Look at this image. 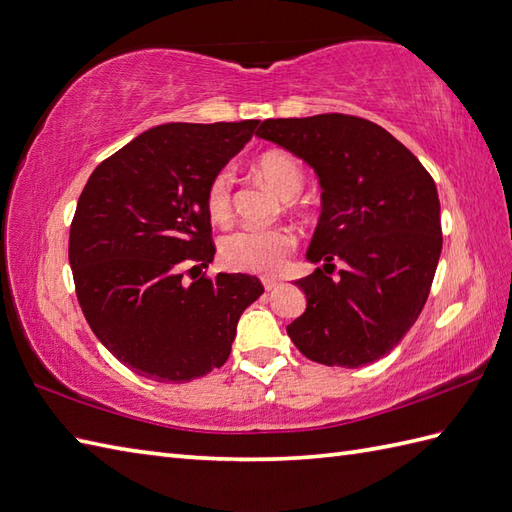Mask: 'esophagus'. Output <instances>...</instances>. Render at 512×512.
<instances>
[{
	"label": "esophagus",
	"mask_w": 512,
	"mask_h": 512,
	"mask_svg": "<svg viewBox=\"0 0 512 512\" xmlns=\"http://www.w3.org/2000/svg\"><path fill=\"white\" fill-rule=\"evenodd\" d=\"M264 281V288L268 290V292H272V290H277L279 285H281V281H277V279H270V277H266V279H261Z\"/></svg>",
	"instance_id": "34e87169"
}]
</instances>
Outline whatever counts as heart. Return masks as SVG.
I'll return each instance as SVG.
<instances>
[{"label":"heart","mask_w":512,"mask_h":512,"mask_svg":"<svg viewBox=\"0 0 512 512\" xmlns=\"http://www.w3.org/2000/svg\"><path fill=\"white\" fill-rule=\"evenodd\" d=\"M257 172L275 189L281 198H294L305 185L303 165L292 154L272 150L257 161ZM233 202V172L220 170L211 178L207 189V211L213 222H227L231 218ZM294 237L285 229H237L222 237L218 255L220 264L237 272H261L272 275L285 264L292 251Z\"/></svg>","instance_id":"b5f03b06"}]
</instances>
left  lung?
I'll use <instances>...</instances> for the list:
<instances>
[{"label": "left lung", "mask_w": 512, "mask_h": 512, "mask_svg": "<svg viewBox=\"0 0 512 512\" xmlns=\"http://www.w3.org/2000/svg\"><path fill=\"white\" fill-rule=\"evenodd\" d=\"M257 135L318 176L323 209L307 261L347 264L338 281L320 268L296 281L307 307L288 336L325 366L360 368L384 358L419 318L441 257L432 176L388 130L362 117L266 120Z\"/></svg>", "instance_id": "obj_1"}]
</instances>
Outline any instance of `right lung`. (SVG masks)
I'll list each match as a JSON object with an SVG mask.
<instances>
[{"instance_id":"obj_1","label":"right lung","mask_w":512,"mask_h":512,"mask_svg":"<svg viewBox=\"0 0 512 512\" xmlns=\"http://www.w3.org/2000/svg\"><path fill=\"white\" fill-rule=\"evenodd\" d=\"M259 120L154 126L93 170L69 231V264L91 331L124 366L183 384L229 360L237 320L264 294L257 277L207 268L211 178ZM189 270V272H192Z\"/></svg>"}]
</instances>
